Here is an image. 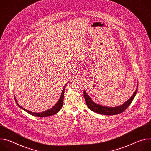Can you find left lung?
I'll list each match as a JSON object with an SVG mask.
<instances>
[{
    "label": "left lung",
    "mask_w": 151,
    "mask_h": 151,
    "mask_svg": "<svg viewBox=\"0 0 151 151\" xmlns=\"http://www.w3.org/2000/svg\"><path fill=\"white\" fill-rule=\"evenodd\" d=\"M137 87H138V85L137 86V89L136 90L133 96L130 97V99H129V100H128L126 102H125L122 105L117 107L103 106L94 103L84 90H83V96L85 97L86 104H87L88 108L91 111L99 114H102L105 115H114L121 114L122 112H124L129 106V105L131 104V103L133 100L137 93Z\"/></svg>",
    "instance_id": "8db88e82"
}]
</instances>
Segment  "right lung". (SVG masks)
<instances>
[{"label":"right lung","instance_id":"1","mask_svg":"<svg viewBox=\"0 0 151 151\" xmlns=\"http://www.w3.org/2000/svg\"><path fill=\"white\" fill-rule=\"evenodd\" d=\"M67 83L65 84V85H64V87L62 90V92H61V96H60V97L58 100V101H57V103H56V104H55V106H54V107H52V108L46 111H44L43 112H40V113H36V112H31V111H29L26 109H24V107H21L19 104H18V103H17V100L15 99V97H14L15 98V100L17 104V105L20 107L21 109H22L23 110H24V111H26V112L29 113V114L33 115V116H37V117H47V116H51L52 115H55L58 112V111L61 109V107L63 106V99H64V89H65L66 88V86L67 85Z\"/></svg>","mask_w":151,"mask_h":151}]
</instances>
